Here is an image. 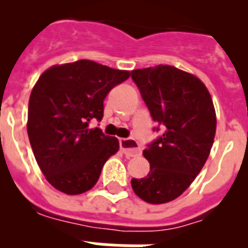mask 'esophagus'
<instances>
[{"instance_id":"1","label":"esophagus","mask_w":248,"mask_h":248,"mask_svg":"<svg viewBox=\"0 0 248 248\" xmlns=\"http://www.w3.org/2000/svg\"><path fill=\"white\" fill-rule=\"evenodd\" d=\"M119 145H120V150L123 151V154L125 155V156L131 157V156H135V155L140 154V148L135 140L120 139Z\"/></svg>"}]
</instances>
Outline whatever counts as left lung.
<instances>
[{"label":"left lung","instance_id":"left-lung-1","mask_svg":"<svg viewBox=\"0 0 248 248\" xmlns=\"http://www.w3.org/2000/svg\"><path fill=\"white\" fill-rule=\"evenodd\" d=\"M131 78L163 126V135L143 151L150 163L148 176L131 179V187L149 203L170 202L191 185L209 157L216 133L212 98L198 77L172 65L134 69Z\"/></svg>","mask_w":248,"mask_h":248}]
</instances>
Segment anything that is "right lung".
<instances>
[{
  "label": "right lung",
  "instance_id": "right-lung-1",
  "mask_svg": "<svg viewBox=\"0 0 248 248\" xmlns=\"http://www.w3.org/2000/svg\"><path fill=\"white\" fill-rule=\"evenodd\" d=\"M130 77L89 59L56 64L31 92L27 133L41 171L54 189L79 195L97 184L105 161L119 150L115 137L89 128L102 120L104 99Z\"/></svg>",
  "mask_w": 248,
  "mask_h": 248
}]
</instances>
